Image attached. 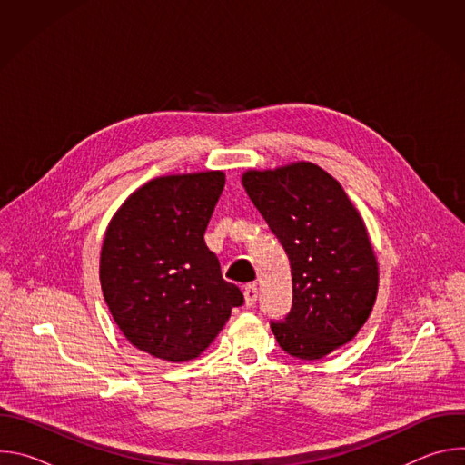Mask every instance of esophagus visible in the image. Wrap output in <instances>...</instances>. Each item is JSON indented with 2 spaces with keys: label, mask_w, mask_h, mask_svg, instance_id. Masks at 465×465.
<instances>
[{
  "label": "esophagus",
  "mask_w": 465,
  "mask_h": 465,
  "mask_svg": "<svg viewBox=\"0 0 465 465\" xmlns=\"http://www.w3.org/2000/svg\"><path fill=\"white\" fill-rule=\"evenodd\" d=\"M242 294H244V303H246V307H253L255 302H257V287H255L253 283H252V285H246L244 291H242Z\"/></svg>",
  "instance_id": "esophagus-1"
}]
</instances>
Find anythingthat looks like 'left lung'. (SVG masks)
I'll list each match as a JSON object with an SVG mask.
<instances>
[{"mask_svg": "<svg viewBox=\"0 0 465 465\" xmlns=\"http://www.w3.org/2000/svg\"><path fill=\"white\" fill-rule=\"evenodd\" d=\"M242 185L291 261L292 307L271 322L282 350L316 361L353 341L373 309L379 267L342 185L311 162L250 169Z\"/></svg>", "mask_w": 465, "mask_h": 465, "instance_id": "left-lung-1", "label": "left lung"}]
</instances>
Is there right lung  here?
<instances>
[{
	"mask_svg": "<svg viewBox=\"0 0 465 465\" xmlns=\"http://www.w3.org/2000/svg\"><path fill=\"white\" fill-rule=\"evenodd\" d=\"M223 171L160 176L112 217L99 278L126 341L156 359L201 355L244 298L223 280L204 232L224 189Z\"/></svg>",
	"mask_w": 465,
	"mask_h": 465,
	"instance_id": "add662e5",
	"label": "right lung"
}]
</instances>
